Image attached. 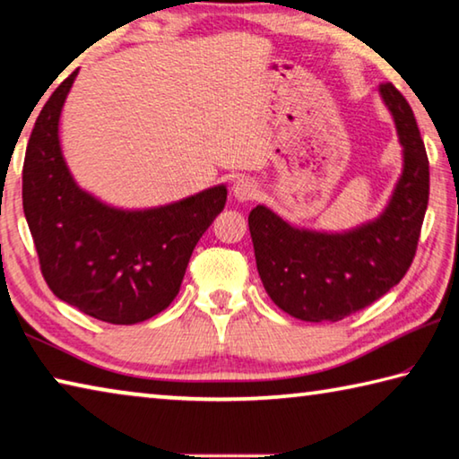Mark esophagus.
Instances as JSON below:
<instances>
[{"label":"esophagus","mask_w":459,"mask_h":459,"mask_svg":"<svg viewBox=\"0 0 459 459\" xmlns=\"http://www.w3.org/2000/svg\"><path fill=\"white\" fill-rule=\"evenodd\" d=\"M256 191H258L256 183H254V180L247 178V177H238L234 180V185H231V195H234L238 201L254 199V197H256Z\"/></svg>","instance_id":"34e87169"}]
</instances>
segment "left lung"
<instances>
[{
	"label": "left lung",
	"mask_w": 459,
	"mask_h": 459,
	"mask_svg": "<svg viewBox=\"0 0 459 459\" xmlns=\"http://www.w3.org/2000/svg\"><path fill=\"white\" fill-rule=\"evenodd\" d=\"M403 170L378 217L343 231L299 228L266 205L247 217L260 281L284 313L300 321H340L399 284L417 250L429 201V160L407 100L385 82Z\"/></svg>",
	"instance_id": "left-lung-1"
}]
</instances>
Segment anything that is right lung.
<instances>
[{
  "label": "right lung",
  "mask_w": 459,
  "mask_h": 459,
  "mask_svg": "<svg viewBox=\"0 0 459 459\" xmlns=\"http://www.w3.org/2000/svg\"><path fill=\"white\" fill-rule=\"evenodd\" d=\"M77 73L55 89L30 134L24 215L50 290L89 317L134 325L178 295L195 246L223 212L228 189L215 185L167 205L124 209L79 186L58 136Z\"/></svg>",
  "instance_id": "1"
}]
</instances>
